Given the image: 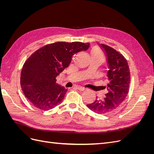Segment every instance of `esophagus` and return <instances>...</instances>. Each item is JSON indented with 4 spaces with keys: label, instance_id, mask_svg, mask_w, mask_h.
Wrapping results in <instances>:
<instances>
[{
    "label": "esophagus",
    "instance_id": "obj_1",
    "mask_svg": "<svg viewBox=\"0 0 154 154\" xmlns=\"http://www.w3.org/2000/svg\"><path fill=\"white\" fill-rule=\"evenodd\" d=\"M77 89L79 90V91H83L85 90V88L82 87H77Z\"/></svg>",
    "mask_w": 154,
    "mask_h": 154
}]
</instances>
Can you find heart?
Listing matches in <instances>:
<instances>
[{"label":"heart","instance_id":"b5f03b06","mask_svg":"<svg viewBox=\"0 0 154 154\" xmlns=\"http://www.w3.org/2000/svg\"><path fill=\"white\" fill-rule=\"evenodd\" d=\"M92 57H99L101 59H103L104 55L103 52H102L101 50L98 48H94L92 49L91 51Z\"/></svg>","mask_w":154,"mask_h":154}]
</instances>
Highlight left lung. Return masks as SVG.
<instances>
[{"instance_id":"8db88e82","label":"left lung","mask_w":154,"mask_h":154,"mask_svg":"<svg viewBox=\"0 0 154 154\" xmlns=\"http://www.w3.org/2000/svg\"><path fill=\"white\" fill-rule=\"evenodd\" d=\"M98 44L104 51L109 65L106 72L108 92L104 98L97 99L87 106L94 112L103 114L114 111L125 100L129 91L130 73L127 60L122 54L109 45Z\"/></svg>"}]
</instances>
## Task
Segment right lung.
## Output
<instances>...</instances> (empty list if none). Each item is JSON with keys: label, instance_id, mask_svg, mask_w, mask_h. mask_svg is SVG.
<instances>
[{"label": "right lung", "instance_id": "right-lung-1", "mask_svg": "<svg viewBox=\"0 0 154 154\" xmlns=\"http://www.w3.org/2000/svg\"><path fill=\"white\" fill-rule=\"evenodd\" d=\"M89 47L88 42H58L32 53L25 62L20 75L22 91L30 103L42 110L61 103L67 89L59 86L56 78L68 67L73 54Z\"/></svg>", "mask_w": 154, "mask_h": 154}]
</instances>
